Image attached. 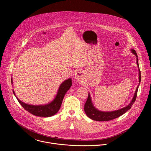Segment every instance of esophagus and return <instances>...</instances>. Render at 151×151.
I'll use <instances>...</instances> for the list:
<instances>
[{"label": "esophagus", "mask_w": 151, "mask_h": 151, "mask_svg": "<svg viewBox=\"0 0 151 151\" xmlns=\"http://www.w3.org/2000/svg\"><path fill=\"white\" fill-rule=\"evenodd\" d=\"M83 75V72H82L81 70H78V71L75 73V78L76 79H78V80H81V79L82 78Z\"/></svg>", "instance_id": "obj_1"}]
</instances>
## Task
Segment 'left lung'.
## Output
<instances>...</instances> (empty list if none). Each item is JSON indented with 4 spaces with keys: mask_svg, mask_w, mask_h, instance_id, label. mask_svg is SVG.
<instances>
[{
    "mask_svg": "<svg viewBox=\"0 0 151 151\" xmlns=\"http://www.w3.org/2000/svg\"><path fill=\"white\" fill-rule=\"evenodd\" d=\"M132 51L137 57V55L136 51L133 49V50H132ZM137 64L138 65V68H139V63H138V58H137ZM139 84H140V82L141 81V73H140V70L139 69ZM139 84L137 86L136 91L134 95V97H133L131 103H130V104H128L127 106H126L125 107H124V108H122V109H121L119 110L115 111H112V112H102V111H100L96 109L92 104L90 95V94H88L87 100V101H86L85 106H84V111H85L86 115H87L91 119L94 120V121H110V120L115 119V118L121 116L122 115L125 114L126 112H127L128 110H130L133 104L135 102L136 97H137V91H138Z\"/></svg>",
    "mask_w": 151,
    "mask_h": 151,
    "instance_id": "1",
    "label": "left lung"
}]
</instances>
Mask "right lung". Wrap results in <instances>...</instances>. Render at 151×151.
<instances>
[{"label": "right lung", "instance_id": "obj_1", "mask_svg": "<svg viewBox=\"0 0 151 151\" xmlns=\"http://www.w3.org/2000/svg\"><path fill=\"white\" fill-rule=\"evenodd\" d=\"M71 86V79H68V80L64 81L60 86L58 93L55 99L51 103L46 105H30L21 101L17 97L16 98L17 99L18 102L21 106H22L23 108L31 114L40 117H50L53 116L54 115L56 114L58 112L61 107L64 96L66 93V92L69 90ZM13 93L15 95L14 91Z\"/></svg>", "mask_w": 151, "mask_h": 151}]
</instances>
